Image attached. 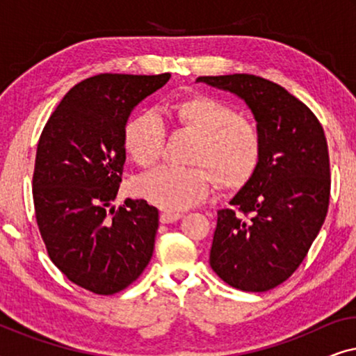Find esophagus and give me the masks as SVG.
<instances>
[{"mask_svg":"<svg viewBox=\"0 0 356 356\" xmlns=\"http://www.w3.org/2000/svg\"><path fill=\"white\" fill-rule=\"evenodd\" d=\"M183 217V213H177V212H163L160 213V222L162 223H173L179 220Z\"/></svg>","mask_w":356,"mask_h":356,"instance_id":"34e87169","label":"esophagus"}]
</instances>
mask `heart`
<instances>
[{
    "mask_svg": "<svg viewBox=\"0 0 356 356\" xmlns=\"http://www.w3.org/2000/svg\"><path fill=\"white\" fill-rule=\"evenodd\" d=\"M173 108L179 123L201 134L193 155V162L201 165L160 167L144 175L134 184L139 197L165 211H184L211 194V171L225 188H240L250 181L261 160V136L254 123L207 95L186 97ZM165 136L167 129L159 113L144 111L126 124L124 147L140 167H152L162 157Z\"/></svg>",
    "mask_w": 356,
    "mask_h": 356,
    "instance_id": "heart-1",
    "label": "heart"
}]
</instances>
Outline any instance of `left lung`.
<instances>
[{
  "mask_svg": "<svg viewBox=\"0 0 356 356\" xmlns=\"http://www.w3.org/2000/svg\"><path fill=\"white\" fill-rule=\"evenodd\" d=\"M197 82L245 100L261 136L256 173L233 196L232 207L217 212L209 262L233 289L267 291L298 269L327 216L324 129L303 102L264 77L201 76Z\"/></svg>",
  "mask_w": 356,
  "mask_h": 356,
  "instance_id": "obj_1",
  "label": "left lung"
}]
</instances>
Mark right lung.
<instances>
[{"mask_svg":"<svg viewBox=\"0 0 356 356\" xmlns=\"http://www.w3.org/2000/svg\"><path fill=\"white\" fill-rule=\"evenodd\" d=\"M168 79V72H105L81 81L38 139L32 178L38 230L53 264L92 293L124 290L152 257L157 209L128 199L115 211L113 201L126 160V121Z\"/></svg>","mask_w":356,"mask_h":356,"instance_id":"obj_1","label":"right lung"}]
</instances>
